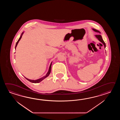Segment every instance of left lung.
I'll use <instances>...</instances> for the list:
<instances>
[{"label":"left lung","instance_id":"1","mask_svg":"<svg viewBox=\"0 0 120 120\" xmlns=\"http://www.w3.org/2000/svg\"><path fill=\"white\" fill-rule=\"evenodd\" d=\"M92 30H93L94 31V32H96V33H100V31L99 30H96V29H94V28H93L92 29ZM95 36H96V37L99 40V41L101 42H102V43L103 44V45H104V46L105 49V47H106V45H105V43L104 41H103V40L102 39V36H101L100 35H95ZM106 53V52H105Z\"/></svg>","mask_w":120,"mask_h":120}]
</instances>
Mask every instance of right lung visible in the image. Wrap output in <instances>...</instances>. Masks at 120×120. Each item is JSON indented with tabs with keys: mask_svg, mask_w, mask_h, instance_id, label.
<instances>
[{
	"mask_svg": "<svg viewBox=\"0 0 120 120\" xmlns=\"http://www.w3.org/2000/svg\"><path fill=\"white\" fill-rule=\"evenodd\" d=\"M24 33V32H23L22 33H21V36H20V37L19 38V39L18 40V41L17 42V43L16 44V45L15 47V49H16V47L17 46V45H18V42H19V41H20V39L21 38V37H22V35H23V34ZM52 62H51V64H50V66H49V71H48V72H47V73L46 74V75H45V76H44L43 77H42V78H41L40 79H37V80H31V79H27V78H26L25 77H24L26 79H27L28 81H30V82H32V83H38L39 82H41L43 80L45 79L46 78H47V77L49 76V75H50V73H51V65H52Z\"/></svg>",
	"mask_w": 120,
	"mask_h": 120,
	"instance_id": "right-lung-1",
	"label": "right lung"
}]
</instances>
